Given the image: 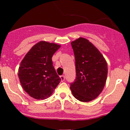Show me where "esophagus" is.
Here are the masks:
<instances>
[{
  "label": "esophagus",
  "mask_w": 130,
  "mask_h": 130,
  "mask_svg": "<svg viewBox=\"0 0 130 130\" xmlns=\"http://www.w3.org/2000/svg\"><path fill=\"white\" fill-rule=\"evenodd\" d=\"M60 78H61V81H62V82H63V81L65 80V76H64L63 75H62L60 76Z\"/></svg>",
  "instance_id": "obj_1"
}]
</instances>
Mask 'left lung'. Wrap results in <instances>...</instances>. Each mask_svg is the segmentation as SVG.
I'll list each match as a JSON object with an SVG mask.
<instances>
[{"instance_id":"1","label":"left lung","mask_w":130,"mask_h":130,"mask_svg":"<svg viewBox=\"0 0 130 130\" xmlns=\"http://www.w3.org/2000/svg\"><path fill=\"white\" fill-rule=\"evenodd\" d=\"M71 45L75 60L76 78L70 84V89L80 101H91L105 86L107 63L98 48L87 39L79 38L72 42Z\"/></svg>"}]
</instances>
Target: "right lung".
Returning <instances> with one entry per match:
<instances>
[{
    "mask_svg": "<svg viewBox=\"0 0 130 130\" xmlns=\"http://www.w3.org/2000/svg\"><path fill=\"white\" fill-rule=\"evenodd\" d=\"M60 47V45L53 43L40 41L22 60L18 76L23 89L32 98L46 99L61 81L52 60Z\"/></svg>",
    "mask_w": 130,
    "mask_h": 130,
    "instance_id": "add662e5",
    "label": "right lung"
}]
</instances>
